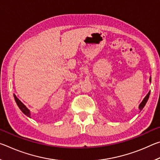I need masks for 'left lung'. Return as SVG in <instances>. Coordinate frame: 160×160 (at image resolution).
I'll use <instances>...</instances> for the list:
<instances>
[{
	"label": "left lung",
	"mask_w": 160,
	"mask_h": 160,
	"mask_svg": "<svg viewBox=\"0 0 160 160\" xmlns=\"http://www.w3.org/2000/svg\"><path fill=\"white\" fill-rule=\"evenodd\" d=\"M150 82H151V78H150ZM150 92H149L148 93L147 95L145 96V98L143 99V100L142 101V102L140 103V104L139 105V109H140V111H141V110L143 109V107H145V104H146V103H147L148 100V98H149V97H150Z\"/></svg>",
	"instance_id": "obj_1"
}]
</instances>
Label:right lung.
Listing matches in <instances>:
<instances>
[{"label": "right lung", "instance_id": "obj_1", "mask_svg": "<svg viewBox=\"0 0 160 160\" xmlns=\"http://www.w3.org/2000/svg\"><path fill=\"white\" fill-rule=\"evenodd\" d=\"M14 98H15V102H16V103H17V104H18V107L20 108V110L22 111V112H23V113H25V114L27 116H28V117H29L30 118V111H29L28 108H27L26 107H25V105L23 104L22 102L20 99H19L17 97H16V95L15 94H14Z\"/></svg>", "mask_w": 160, "mask_h": 160}]
</instances>
